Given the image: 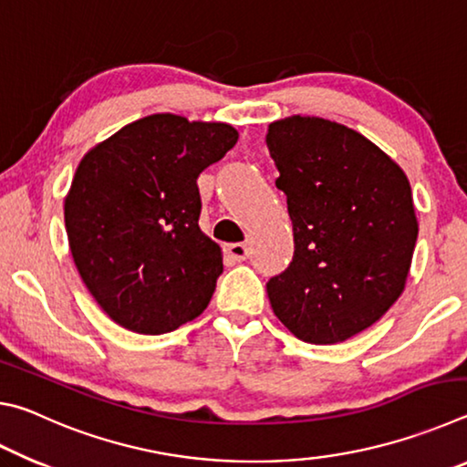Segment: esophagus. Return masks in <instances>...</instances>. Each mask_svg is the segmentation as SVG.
Returning <instances> with one entry per match:
<instances>
[{
	"instance_id": "1",
	"label": "esophagus",
	"mask_w": 467,
	"mask_h": 467,
	"mask_svg": "<svg viewBox=\"0 0 467 467\" xmlns=\"http://www.w3.org/2000/svg\"><path fill=\"white\" fill-rule=\"evenodd\" d=\"M226 253L234 259V262H244V259L249 257V247L244 243H231L226 244Z\"/></svg>"
}]
</instances>
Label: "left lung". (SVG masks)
<instances>
[{
	"mask_svg": "<svg viewBox=\"0 0 467 467\" xmlns=\"http://www.w3.org/2000/svg\"><path fill=\"white\" fill-rule=\"evenodd\" d=\"M265 144L295 233V257L267 282L272 309L303 342H344L404 292L418 239L410 181L373 141L321 117L274 121Z\"/></svg>",
	"mask_w": 467,
	"mask_h": 467,
	"instance_id": "8db88e82",
	"label": "left lung"
}]
</instances>
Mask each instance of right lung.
Listing matches in <instances>:
<instances>
[{"label":"right lung","instance_id":"obj_1","mask_svg":"<svg viewBox=\"0 0 467 467\" xmlns=\"http://www.w3.org/2000/svg\"><path fill=\"white\" fill-rule=\"evenodd\" d=\"M228 123L158 113L84 154L63 203L74 264L110 319L167 334L208 306L223 249L202 233L197 177L231 150Z\"/></svg>","mask_w":467,"mask_h":467}]
</instances>
